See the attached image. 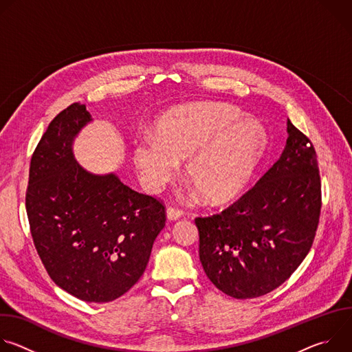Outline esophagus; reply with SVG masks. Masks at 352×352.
Wrapping results in <instances>:
<instances>
[{"label":"esophagus","mask_w":352,"mask_h":352,"mask_svg":"<svg viewBox=\"0 0 352 352\" xmlns=\"http://www.w3.org/2000/svg\"><path fill=\"white\" fill-rule=\"evenodd\" d=\"M182 214H184V212L181 209H177V208H168L167 209V219L170 221L178 220L179 217H182Z\"/></svg>","instance_id":"esophagus-1"}]
</instances>
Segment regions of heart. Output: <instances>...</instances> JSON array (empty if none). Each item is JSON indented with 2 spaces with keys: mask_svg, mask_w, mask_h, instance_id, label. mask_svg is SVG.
<instances>
[{
  "mask_svg": "<svg viewBox=\"0 0 352 352\" xmlns=\"http://www.w3.org/2000/svg\"><path fill=\"white\" fill-rule=\"evenodd\" d=\"M157 136L133 142V163L142 184L159 190L185 162V174L206 202L226 204L252 179L269 146V136L254 117L227 103L200 102L167 111Z\"/></svg>",
  "mask_w": 352,
  "mask_h": 352,
  "instance_id": "heart-1",
  "label": "heart"
}]
</instances>
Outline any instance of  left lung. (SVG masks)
Here are the masks:
<instances>
[{
  "label": "left lung",
  "mask_w": 352,
  "mask_h": 352,
  "mask_svg": "<svg viewBox=\"0 0 352 352\" xmlns=\"http://www.w3.org/2000/svg\"><path fill=\"white\" fill-rule=\"evenodd\" d=\"M280 159L220 214L195 219L199 259L209 280L236 298L280 287L311 250L322 195L315 147L287 121Z\"/></svg>",
  "instance_id": "1"
}]
</instances>
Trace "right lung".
I'll return each instance as SVG.
<instances>
[{
    "mask_svg": "<svg viewBox=\"0 0 352 352\" xmlns=\"http://www.w3.org/2000/svg\"><path fill=\"white\" fill-rule=\"evenodd\" d=\"M90 121L86 106L74 103L50 122L30 160L26 212L48 276L68 294L102 304L143 274L166 208L117 174H91L75 160L74 140Z\"/></svg>",
    "mask_w": 352,
    "mask_h": 352,
    "instance_id": "obj_1",
    "label": "right lung"
}]
</instances>
